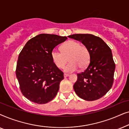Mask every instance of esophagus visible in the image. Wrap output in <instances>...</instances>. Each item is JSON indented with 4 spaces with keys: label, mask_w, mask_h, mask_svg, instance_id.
<instances>
[{
    "label": "esophagus",
    "mask_w": 129,
    "mask_h": 129,
    "mask_svg": "<svg viewBox=\"0 0 129 129\" xmlns=\"http://www.w3.org/2000/svg\"><path fill=\"white\" fill-rule=\"evenodd\" d=\"M69 76V74H66V73H64V77H68Z\"/></svg>",
    "instance_id": "obj_1"
}]
</instances>
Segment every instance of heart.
<instances>
[{
	"label": "heart",
	"mask_w": 129,
	"mask_h": 129,
	"mask_svg": "<svg viewBox=\"0 0 129 129\" xmlns=\"http://www.w3.org/2000/svg\"><path fill=\"white\" fill-rule=\"evenodd\" d=\"M60 51L53 49L51 52V57L53 62L57 68H63L69 60L70 63L64 68L66 72H73L80 68L85 69L88 66L90 59V54L89 49L86 46L81 45L80 42L75 40H70L63 44Z\"/></svg>",
	"instance_id": "b5f03b06"
}]
</instances>
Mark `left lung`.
<instances>
[{"mask_svg": "<svg viewBox=\"0 0 129 129\" xmlns=\"http://www.w3.org/2000/svg\"><path fill=\"white\" fill-rule=\"evenodd\" d=\"M69 38L82 42L90 54L89 66L77 75L75 91L79 98L87 101L102 98L113 83L115 63L110 48L101 38L91 34H74Z\"/></svg>", "mask_w": 129, "mask_h": 129, "instance_id": "obj_1", "label": "left lung"}]
</instances>
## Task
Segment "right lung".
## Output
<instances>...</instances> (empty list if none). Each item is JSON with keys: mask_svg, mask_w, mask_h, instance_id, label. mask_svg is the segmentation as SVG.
Segmentation results:
<instances>
[{"mask_svg": "<svg viewBox=\"0 0 129 129\" xmlns=\"http://www.w3.org/2000/svg\"><path fill=\"white\" fill-rule=\"evenodd\" d=\"M66 36L40 34L30 39L19 54L16 75L23 95L38 104L50 102L56 96L63 73L53 62L51 52Z\"/></svg>", "mask_w": 129, "mask_h": 129, "instance_id": "1", "label": "right lung"}]
</instances>
